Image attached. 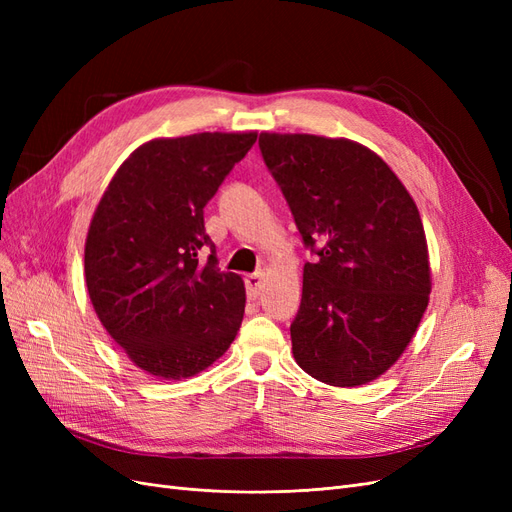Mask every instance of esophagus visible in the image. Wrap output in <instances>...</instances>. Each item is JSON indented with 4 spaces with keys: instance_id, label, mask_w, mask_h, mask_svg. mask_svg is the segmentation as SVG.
<instances>
[{
    "instance_id": "34e87169",
    "label": "esophagus",
    "mask_w": 512,
    "mask_h": 512,
    "mask_svg": "<svg viewBox=\"0 0 512 512\" xmlns=\"http://www.w3.org/2000/svg\"><path fill=\"white\" fill-rule=\"evenodd\" d=\"M262 284H265V273H252L245 277V290H247V297L250 299H256L260 290H262Z\"/></svg>"
}]
</instances>
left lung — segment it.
Wrapping results in <instances>:
<instances>
[{"instance_id": "8db88e82", "label": "left lung", "mask_w": 512, "mask_h": 512, "mask_svg": "<svg viewBox=\"0 0 512 512\" xmlns=\"http://www.w3.org/2000/svg\"><path fill=\"white\" fill-rule=\"evenodd\" d=\"M303 243V299L292 354L309 376L361 386L395 365L429 303L427 239L406 185L348 138L260 132Z\"/></svg>"}]
</instances>
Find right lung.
<instances>
[{
    "mask_svg": "<svg viewBox=\"0 0 512 512\" xmlns=\"http://www.w3.org/2000/svg\"><path fill=\"white\" fill-rule=\"evenodd\" d=\"M256 132L153 138L108 183L85 241V284L106 333L160 380L192 378L237 337L241 275L218 269L203 209ZM209 246L207 261L199 252Z\"/></svg>",
    "mask_w": 512,
    "mask_h": 512,
    "instance_id": "add662e5",
    "label": "right lung"
}]
</instances>
